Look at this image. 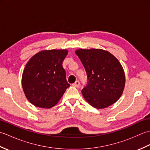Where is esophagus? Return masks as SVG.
<instances>
[{
    "mask_svg": "<svg viewBox=\"0 0 150 150\" xmlns=\"http://www.w3.org/2000/svg\"><path fill=\"white\" fill-rule=\"evenodd\" d=\"M72 86H74V87H76V88H79V87H80V82L77 81L75 82V83H73L72 84Z\"/></svg>",
    "mask_w": 150,
    "mask_h": 150,
    "instance_id": "1",
    "label": "esophagus"
}]
</instances>
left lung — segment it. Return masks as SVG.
I'll use <instances>...</instances> for the list:
<instances>
[{"label":"left lung","instance_id":"obj_1","mask_svg":"<svg viewBox=\"0 0 150 150\" xmlns=\"http://www.w3.org/2000/svg\"><path fill=\"white\" fill-rule=\"evenodd\" d=\"M88 76L82 89L85 100L97 109L108 108L119 99L125 87L124 69L115 57L102 49L76 50Z\"/></svg>","mask_w":150,"mask_h":150}]
</instances>
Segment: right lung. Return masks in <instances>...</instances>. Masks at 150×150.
I'll return each instance as SVG.
<instances>
[{
	"mask_svg": "<svg viewBox=\"0 0 150 150\" xmlns=\"http://www.w3.org/2000/svg\"><path fill=\"white\" fill-rule=\"evenodd\" d=\"M66 49L44 50L28 60L22 75V86L27 99L35 106L51 108L59 103L69 87L62 62Z\"/></svg>",
	"mask_w": 150,
	"mask_h": 150,
	"instance_id": "1",
	"label": "right lung"
}]
</instances>
